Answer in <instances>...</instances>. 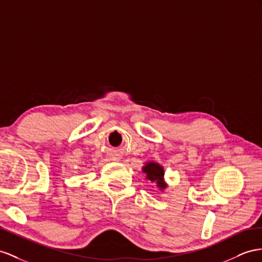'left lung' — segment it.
Instances as JSON below:
<instances>
[{"label": "left lung", "mask_w": 262, "mask_h": 262, "mask_svg": "<svg viewBox=\"0 0 262 262\" xmlns=\"http://www.w3.org/2000/svg\"><path fill=\"white\" fill-rule=\"evenodd\" d=\"M143 171L146 173V179H149L150 182H156L157 187L160 190H164L167 185L164 182V168L157 163L149 162L146 163L143 167Z\"/></svg>", "instance_id": "left-lung-1"}]
</instances>
